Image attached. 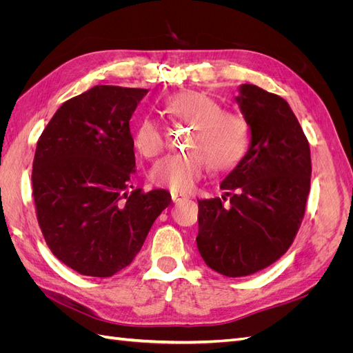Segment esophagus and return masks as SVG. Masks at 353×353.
<instances>
[{
	"label": "esophagus",
	"mask_w": 353,
	"mask_h": 353,
	"mask_svg": "<svg viewBox=\"0 0 353 353\" xmlns=\"http://www.w3.org/2000/svg\"><path fill=\"white\" fill-rule=\"evenodd\" d=\"M188 196L187 194H184V193H172V201L174 203H176V201H179V200H184V199H187Z\"/></svg>",
	"instance_id": "34e87169"
}]
</instances>
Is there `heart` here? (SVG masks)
Wrapping results in <instances>:
<instances>
[{
	"label": "heart",
	"instance_id": "obj_1",
	"mask_svg": "<svg viewBox=\"0 0 353 353\" xmlns=\"http://www.w3.org/2000/svg\"><path fill=\"white\" fill-rule=\"evenodd\" d=\"M165 112L174 121L193 125L185 154H170L154 163L153 183L175 191H188L208 172L236 168L249 150V123L239 113L222 110L218 100L209 94L184 90L165 103ZM132 143L143 157H154L163 148V137L159 125L144 117L134 130Z\"/></svg>",
	"mask_w": 353,
	"mask_h": 353
}]
</instances>
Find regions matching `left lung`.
Segmentation results:
<instances>
[{
    "mask_svg": "<svg viewBox=\"0 0 353 353\" xmlns=\"http://www.w3.org/2000/svg\"><path fill=\"white\" fill-rule=\"evenodd\" d=\"M236 97L250 128V145L221 183L222 200L199 201L197 249L222 275L245 276L270 266L301 228L311 187V150L301 123L280 95L243 83ZM225 200V197H222Z\"/></svg>",
    "mask_w": 353,
    "mask_h": 353,
    "instance_id": "obj_1",
    "label": "left lung"
}]
</instances>
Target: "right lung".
<instances>
[{
  "label": "right lung",
  "mask_w": 353,
  "mask_h": 353,
  "mask_svg": "<svg viewBox=\"0 0 353 353\" xmlns=\"http://www.w3.org/2000/svg\"><path fill=\"white\" fill-rule=\"evenodd\" d=\"M147 92L95 85L63 103L38 140L32 190L39 228L52 254L82 275L126 268L170 203L166 190L132 185L130 121Z\"/></svg>",
  "instance_id": "add662e5"
}]
</instances>
